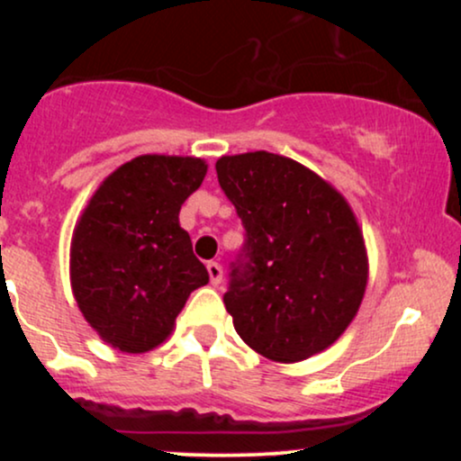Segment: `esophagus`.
Masks as SVG:
<instances>
[{"label":"esophagus","mask_w":461,"mask_h":461,"mask_svg":"<svg viewBox=\"0 0 461 461\" xmlns=\"http://www.w3.org/2000/svg\"><path fill=\"white\" fill-rule=\"evenodd\" d=\"M208 275H210V282H212V285H219L221 282H223V267H221L219 262H208Z\"/></svg>","instance_id":"1"}]
</instances>
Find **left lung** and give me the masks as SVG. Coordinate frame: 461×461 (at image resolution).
<instances>
[{
    "instance_id": "1",
    "label": "left lung",
    "mask_w": 461,
    "mask_h": 461,
    "mask_svg": "<svg viewBox=\"0 0 461 461\" xmlns=\"http://www.w3.org/2000/svg\"><path fill=\"white\" fill-rule=\"evenodd\" d=\"M216 176L245 227L223 294L238 336L275 362H299L340 338L366 290V251L340 193L268 151L223 156Z\"/></svg>"
}]
</instances>
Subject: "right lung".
Segmentation results:
<instances>
[{
    "instance_id": "1",
    "label": "right lung",
    "mask_w": 461,
    "mask_h": 461,
    "mask_svg": "<svg viewBox=\"0 0 461 461\" xmlns=\"http://www.w3.org/2000/svg\"><path fill=\"white\" fill-rule=\"evenodd\" d=\"M199 158L140 156L93 194L71 245V285L105 342L145 353L173 330L208 271L179 227L182 203L203 182Z\"/></svg>"
}]
</instances>
